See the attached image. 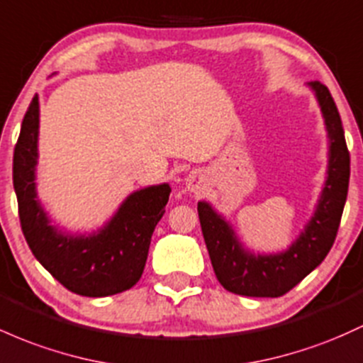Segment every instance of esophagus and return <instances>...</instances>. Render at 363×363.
Segmentation results:
<instances>
[{
	"mask_svg": "<svg viewBox=\"0 0 363 363\" xmlns=\"http://www.w3.org/2000/svg\"><path fill=\"white\" fill-rule=\"evenodd\" d=\"M203 188H205V177H203L201 172L193 170V172L186 175V189L191 191V193H201Z\"/></svg>",
	"mask_w": 363,
	"mask_h": 363,
	"instance_id": "obj_1",
	"label": "esophagus"
}]
</instances>
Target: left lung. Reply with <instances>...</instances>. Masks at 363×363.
Here are the masks:
<instances>
[{
  "label": "left lung",
  "mask_w": 363,
  "mask_h": 363,
  "mask_svg": "<svg viewBox=\"0 0 363 363\" xmlns=\"http://www.w3.org/2000/svg\"><path fill=\"white\" fill-rule=\"evenodd\" d=\"M324 118L328 138V167L313 212L303 230L282 252L262 253L241 241L230 220L210 201H198V215L218 282L241 296L277 298L288 293L328 257L336 240L350 182V153L343 123L329 89L306 82Z\"/></svg>",
  "instance_id": "left-lung-1"
}]
</instances>
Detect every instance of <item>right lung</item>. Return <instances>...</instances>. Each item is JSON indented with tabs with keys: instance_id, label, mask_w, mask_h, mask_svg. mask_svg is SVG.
<instances>
[{
	"instance_id": "obj_1",
	"label": "right lung",
	"mask_w": 363,
	"mask_h": 363,
	"mask_svg": "<svg viewBox=\"0 0 363 363\" xmlns=\"http://www.w3.org/2000/svg\"><path fill=\"white\" fill-rule=\"evenodd\" d=\"M39 96L30 101L13 151V188L22 233L38 262L60 284L81 296L130 289L145 270L153 230L165 213L169 182L127 194L105 224L72 233L46 212L38 194Z\"/></svg>"
}]
</instances>
